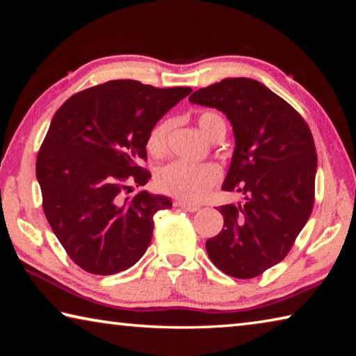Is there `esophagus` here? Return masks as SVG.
<instances>
[{"mask_svg": "<svg viewBox=\"0 0 356 356\" xmlns=\"http://www.w3.org/2000/svg\"><path fill=\"white\" fill-rule=\"evenodd\" d=\"M174 207L182 208V209L188 211V213H195V211H199L197 205H190V203H185V202H174Z\"/></svg>", "mask_w": 356, "mask_h": 356, "instance_id": "obj_1", "label": "esophagus"}]
</instances>
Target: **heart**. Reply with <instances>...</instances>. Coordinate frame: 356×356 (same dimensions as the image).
<instances>
[{"label":"heart","mask_w":356,"mask_h":356,"mask_svg":"<svg viewBox=\"0 0 356 356\" xmlns=\"http://www.w3.org/2000/svg\"><path fill=\"white\" fill-rule=\"evenodd\" d=\"M200 130L209 139H214L218 133H226V124L220 115L214 111H203L197 116ZM174 120L166 118L153 125L147 136V149L156 157H161L168 149L170 133ZM218 179L220 171L213 163L195 165L184 161H174L162 166L156 174V186L159 191L168 194L186 203H199L207 197L211 188Z\"/></svg>","instance_id":"heart-1"}]
</instances>
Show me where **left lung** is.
I'll list each match as a JSON object with an SVG mask.
<instances>
[{
    "instance_id": "obj_1",
    "label": "left lung",
    "mask_w": 356,
    "mask_h": 356,
    "mask_svg": "<svg viewBox=\"0 0 356 356\" xmlns=\"http://www.w3.org/2000/svg\"><path fill=\"white\" fill-rule=\"evenodd\" d=\"M190 102L223 111L236 136L225 191L245 194L223 205V229L207 240L211 261L249 280L282 261L312 214L316 149L300 113L261 82L228 78L200 88Z\"/></svg>"
}]
</instances>
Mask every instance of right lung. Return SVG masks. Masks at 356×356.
Returning <instances> with one entry per match:
<instances>
[{"label": "right lung", "instance_id": "obj_1", "mask_svg": "<svg viewBox=\"0 0 356 356\" xmlns=\"http://www.w3.org/2000/svg\"><path fill=\"white\" fill-rule=\"evenodd\" d=\"M190 87L157 88L118 79L82 90L53 116L36 157L42 209L67 255L90 274L131 268L153 238V216L171 208L163 195L140 191L151 174L147 136Z\"/></svg>", "mask_w": 356, "mask_h": 356}]
</instances>
